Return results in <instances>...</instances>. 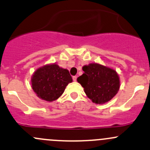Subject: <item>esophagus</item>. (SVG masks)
<instances>
[{
    "instance_id": "1",
    "label": "esophagus",
    "mask_w": 150,
    "mask_h": 150,
    "mask_svg": "<svg viewBox=\"0 0 150 150\" xmlns=\"http://www.w3.org/2000/svg\"><path fill=\"white\" fill-rule=\"evenodd\" d=\"M72 79H73L74 81H76V80H77V76H73V77H72Z\"/></svg>"
}]
</instances>
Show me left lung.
<instances>
[{"label": "left lung", "mask_w": 150, "mask_h": 150, "mask_svg": "<svg viewBox=\"0 0 150 150\" xmlns=\"http://www.w3.org/2000/svg\"><path fill=\"white\" fill-rule=\"evenodd\" d=\"M83 70L84 73L77 80L93 103H106L118 93L120 80L116 70L97 63L83 66Z\"/></svg>", "instance_id": "obj_1"}]
</instances>
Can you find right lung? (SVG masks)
Here are the masks:
<instances>
[{"instance_id":"obj_1","label":"right lung","mask_w":150,"mask_h":150,"mask_svg":"<svg viewBox=\"0 0 150 150\" xmlns=\"http://www.w3.org/2000/svg\"><path fill=\"white\" fill-rule=\"evenodd\" d=\"M72 82L69 71L54 63L39 67L34 72L31 87L38 97L52 102L60 97L66 86Z\"/></svg>"}]
</instances>
